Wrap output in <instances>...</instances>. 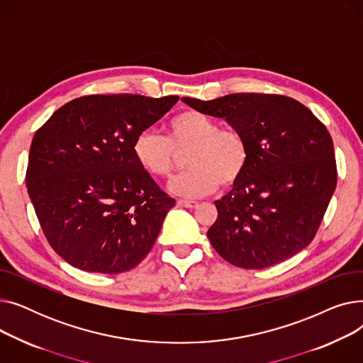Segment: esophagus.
<instances>
[{"instance_id": "esophagus-1", "label": "esophagus", "mask_w": 363, "mask_h": 363, "mask_svg": "<svg viewBox=\"0 0 363 363\" xmlns=\"http://www.w3.org/2000/svg\"><path fill=\"white\" fill-rule=\"evenodd\" d=\"M177 204L181 207H186V208H193L196 207L199 203L193 201V200H177Z\"/></svg>"}]
</instances>
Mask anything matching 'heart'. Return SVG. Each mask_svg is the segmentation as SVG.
Masks as SVG:
<instances>
[{
	"instance_id": "heart-1",
	"label": "heart",
	"mask_w": 363,
	"mask_h": 363,
	"mask_svg": "<svg viewBox=\"0 0 363 363\" xmlns=\"http://www.w3.org/2000/svg\"><path fill=\"white\" fill-rule=\"evenodd\" d=\"M186 151L189 169L169 185L172 193L185 199L211 194L219 184L237 182L249 163V145L242 133L222 128L219 121L199 110L177 114L167 123V138L148 128L138 133L132 145L137 163L156 178L170 175L178 155Z\"/></svg>"
}]
</instances>
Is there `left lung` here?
I'll list each match as a JSON object with an SVG mask.
<instances>
[{
  "label": "left lung",
  "mask_w": 363,
  "mask_h": 363,
  "mask_svg": "<svg viewBox=\"0 0 363 363\" xmlns=\"http://www.w3.org/2000/svg\"><path fill=\"white\" fill-rule=\"evenodd\" d=\"M182 101L225 119L249 145L242 175L215 201L218 219L207 231L213 249L238 268L263 269L308 247L337 185L325 125L306 106L277 94Z\"/></svg>",
  "instance_id": "left-lung-1"
}]
</instances>
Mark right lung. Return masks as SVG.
<instances>
[{"mask_svg":"<svg viewBox=\"0 0 363 363\" xmlns=\"http://www.w3.org/2000/svg\"><path fill=\"white\" fill-rule=\"evenodd\" d=\"M179 97L85 95L36 130L26 186L52 250L81 271L121 274L148 255L175 206L133 157L138 133Z\"/></svg>","mask_w":363,"mask_h":363,"instance_id":"1","label":"right lung"}]
</instances>
